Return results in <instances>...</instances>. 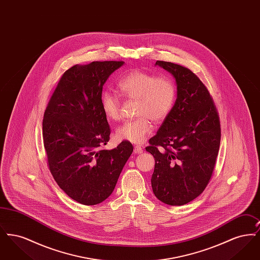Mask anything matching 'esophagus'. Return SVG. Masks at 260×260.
I'll use <instances>...</instances> for the list:
<instances>
[{"label": "esophagus", "instance_id": "34e87169", "mask_svg": "<svg viewBox=\"0 0 260 260\" xmlns=\"http://www.w3.org/2000/svg\"><path fill=\"white\" fill-rule=\"evenodd\" d=\"M134 152H135V154H141L142 152H143V150H142V148L140 147V146H136L135 147V149H134Z\"/></svg>", "mask_w": 260, "mask_h": 260}]
</instances>
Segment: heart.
I'll list each match as a JSON object with an SVG mask.
<instances>
[{"instance_id": "heart-1", "label": "heart", "mask_w": 260, "mask_h": 260, "mask_svg": "<svg viewBox=\"0 0 260 260\" xmlns=\"http://www.w3.org/2000/svg\"><path fill=\"white\" fill-rule=\"evenodd\" d=\"M118 88L124 96L137 99L136 115L139 118L125 121L116 132L120 140L142 143L151 134L155 123H161L172 112L176 99V87L168 77H157L141 70H133L118 82ZM102 111L110 120L120 115L121 101L110 90H104L100 96Z\"/></svg>"}]
</instances>
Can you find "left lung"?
<instances>
[{
  "label": "left lung",
  "mask_w": 260,
  "mask_h": 260,
  "mask_svg": "<svg viewBox=\"0 0 260 260\" xmlns=\"http://www.w3.org/2000/svg\"><path fill=\"white\" fill-rule=\"evenodd\" d=\"M175 81L176 99L146 151L155 158L151 185L170 206L197 198L210 181L220 145V124L207 87L191 70L158 61Z\"/></svg>",
  "instance_id": "obj_1"
}]
</instances>
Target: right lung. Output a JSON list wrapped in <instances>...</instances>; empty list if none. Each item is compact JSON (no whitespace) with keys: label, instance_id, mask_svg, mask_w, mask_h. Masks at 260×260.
Wrapping results in <instances>:
<instances>
[{"label":"right lung","instance_id":"right-lung-1","mask_svg":"<svg viewBox=\"0 0 260 260\" xmlns=\"http://www.w3.org/2000/svg\"><path fill=\"white\" fill-rule=\"evenodd\" d=\"M123 61L77 64L60 79L43 121V138L50 173L76 202L93 206L114 191L134 147L123 141L103 150L110 127L102 111V88Z\"/></svg>","mask_w":260,"mask_h":260}]
</instances>
